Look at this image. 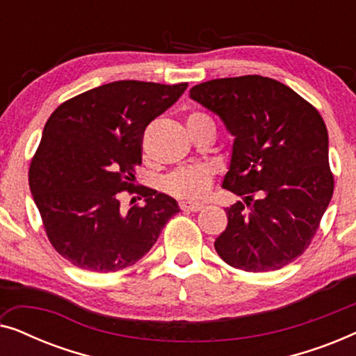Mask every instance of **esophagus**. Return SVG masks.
Masks as SVG:
<instances>
[{
  "instance_id": "1",
  "label": "esophagus",
  "mask_w": 356,
  "mask_h": 356,
  "mask_svg": "<svg viewBox=\"0 0 356 356\" xmlns=\"http://www.w3.org/2000/svg\"><path fill=\"white\" fill-rule=\"evenodd\" d=\"M179 209H181V211H188V212H199V211H202L204 206L197 202H179Z\"/></svg>"
}]
</instances>
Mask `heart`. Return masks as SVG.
<instances>
[{
	"label": "heart",
	"instance_id": "1",
	"mask_svg": "<svg viewBox=\"0 0 356 356\" xmlns=\"http://www.w3.org/2000/svg\"><path fill=\"white\" fill-rule=\"evenodd\" d=\"M212 123V120L201 111H193L188 116L189 131L196 129L199 126ZM213 173L209 167L204 165H188V167H179L168 175H165L160 181V186L170 196H175L184 201H197L206 196L212 186Z\"/></svg>",
	"mask_w": 356,
	"mask_h": 356
}]
</instances>
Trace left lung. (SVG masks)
I'll return each instance as SVG.
<instances>
[{
	"label": "left lung",
	"mask_w": 356,
	"mask_h": 356,
	"mask_svg": "<svg viewBox=\"0 0 356 356\" xmlns=\"http://www.w3.org/2000/svg\"><path fill=\"white\" fill-rule=\"evenodd\" d=\"M189 95L235 136L222 186L248 207L225 209L216 251L235 269H282L308 250L334 193L323 116L290 87L257 74L202 82Z\"/></svg>",
	"instance_id": "obj_1"
}]
</instances>
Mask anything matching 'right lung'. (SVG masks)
I'll return each instance as SVG.
<instances>
[{
  "label": "right lung",
  "mask_w": 356,
  "mask_h": 356,
  "mask_svg": "<svg viewBox=\"0 0 356 356\" xmlns=\"http://www.w3.org/2000/svg\"><path fill=\"white\" fill-rule=\"evenodd\" d=\"M186 87L110 82L63 102L48 118L29 186L48 240L71 264L100 274L133 266L179 212L173 197L131 181L143 163L145 128ZM123 191L140 193L146 206L121 211Z\"/></svg>",
  "instance_id": "obj_1"
}]
</instances>
